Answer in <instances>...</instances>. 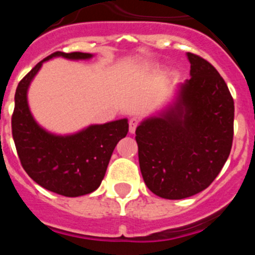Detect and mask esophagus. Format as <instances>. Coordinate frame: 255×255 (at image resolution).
<instances>
[{
	"label": "esophagus",
	"instance_id": "obj_1",
	"mask_svg": "<svg viewBox=\"0 0 255 255\" xmlns=\"http://www.w3.org/2000/svg\"><path fill=\"white\" fill-rule=\"evenodd\" d=\"M139 124V120L136 119V117H131L129 121V131L130 134H134L135 130H136V126H138Z\"/></svg>",
	"mask_w": 255,
	"mask_h": 255
}]
</instances>
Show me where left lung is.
<instances>
[{
	"label": "left lung",
	"mask_w": 255,
	"mask_h": 255,
	"mask_svg": "<svg viewBox=\"0 0 255 255\" xmlns=\"http://www.w3.org/2000/svg\"><path fill=\"white\" fill-rule=\"evenodd\" d=\"M190 79L172 103L136 128L139 166L145 185L164 199H184L208 188L229 158L234 100L208 61L188 52Z\"/></svg>",
	"instance_id": "8db88e82"
}]
</instances>
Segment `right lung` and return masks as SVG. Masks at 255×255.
Here are the masks:
<instances>
[{"mask_svg":"<svg viewBox=\"0 0 255 255\" xmlns=\"http://www.w3.org/2000/svg\"><path fill=\"white\" fill-rule=\"evenodd\" d=\"M84 52H55L22 78L15 93L11 128L24 170L38 185L64 197H80L100 188L116 144L129 131L128 119L94 124L80 131L57 135L43 129L29 108L28 89L43 62L55 57L91 60Z\"/></svg>","mask_w":255,"mask_h":255,"instance_id":"1","label":"right lung"}]
</instances>
